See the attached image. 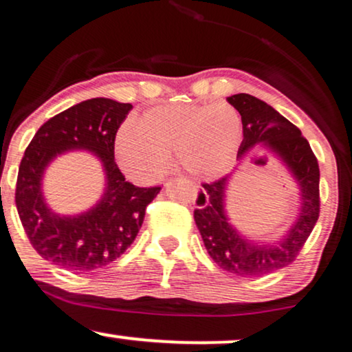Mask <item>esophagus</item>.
Returning <instances> with one entry per match:
<instances>
[{"instance_id": "obj_1", "label": "esophagus", "mask_w": 352, "mask_h": 352, "mask_svg": "<svg viewBox=\"0 0 352 352\" xmlns=\"http://www.w3.org/2000/svg\"><path fill=\"white\" fill-rule=\"evenodd\" d=\"M197 204H199L201 207H206L207 204H209V196H207V192L202 191L201 196L197 197Z\"/></svg>"}]
</instances>
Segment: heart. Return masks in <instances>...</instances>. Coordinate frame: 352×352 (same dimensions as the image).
I'll return each mask as SVG.
<instances>
[{
	"instance_id": "b5f03b06",
	"label": "heart",
	"mask_w": 352,
	"mask_h": 352,
	"mask_svg": "<svg viewBox=\"0 0 352 352\" xmlns=\"http://www.w3.org/2000/svg\"><path fill=\"white\" fill-rule=\"evenodd\" d=\"M242 118L228 103H169L148 110L138 132L122 127L115 140L120 167L153 178L175 155L177 164L197 178H217L234 164L242 143Z\"/></svg>"
}]
</instances>
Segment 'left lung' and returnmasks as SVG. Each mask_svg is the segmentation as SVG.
Instances as JSON below:
<instances>
[{
  "mask_svg": "<svg viewBox=\"0 0 352 352\" xmlns=\"http://www.w3.org/2000/svg\"><path fill=\"white\" fill-rule=\"evenodd\" d=\"M226 100L239 111L244 127L237 156L245 160L252 150L261 146L284 166L298 188L294 223L277 241H260L242 234L228 217L226 195L234 172L202 185L209 204H197L195 221L210 258L226 273L255 279L290 265L309 237L319 219V166L300 129L268 103L249 94H234Z\"/></svg>",
  "mask_w": 352,
  "mask_h": 352,
  "instance_id": "8db88e82",
  "label": "left lung"
}]
</instances>
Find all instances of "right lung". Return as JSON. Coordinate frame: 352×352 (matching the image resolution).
I'll use <instances>...</instances> for the list:
<instances>
[{
	"instance_id": "add662e5",
	"label": "right lung",
	"mask_w": 352,
	"mask_h": 352,
	"mask_svg": "<svg viewBox=\"0 0 352 352\" xmlns=\"http://www.w3.org/2000/svg\"><path fill=\"white\" fill-rule=\"evenodd\" d=\"M131 108L105 97L84 100L44 122L27 146L17 175V212L33 249L58 268L91 273L120 258L161 191L126 182L115 162L116 132ZM68 151L92 152L106 175L101 199L73 216L52 211L42 192L43 172Z\"/></svg>"
}]
</instances>
